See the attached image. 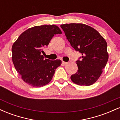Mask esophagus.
I'll return each instance as SVG.
<instances>
[{
  "label": "esophagus",
  "instance_id": "34e87169",
  "mask_svg": "<svg viewBox=\"0 0 120 120\" xmlns=\"http://www.w3.org/2000/svg\"><path fill=\"white\" fill-rule=\"evenodd\" d=\"M68 63H67V62H65V61H62V64L63 65H65L67 64Z\"/></svg>",
  "mask_w": 120,
  "mask_h": 120
}]
</instances>
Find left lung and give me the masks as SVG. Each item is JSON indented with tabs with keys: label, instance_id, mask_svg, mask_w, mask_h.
I'll return each instance as SVG.
<instances>
[{
	"label": "left lung",
	"instance_id": "8db88e82",
	"mask_svg": "<svg viewBox=\"0 0 120 120\" xmlns=\"http://www.w3.org/2000/svg\"><path fill=\"white\" fill-rule=\"evenodd\" d=\"M60 26L71 46L82 55L76 62L78 71L71 75V80L81 86L93 85L108 61L107 42L97 30L87 25L71 23Z\"/></svg>",
	"mask_w": 120,
	"mask_h": 120
}]
</instances>
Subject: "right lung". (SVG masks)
Listing matches in <instances>:
<instances>
[{
    "label": "right lung",
    "instance_id": "1",
    "mask_svg": "<svg viewBox=\"0 0 120 120\" xmlns=\"http://www.w3.org/2000/svg\"><path fill=\"white\" fill-rule=\"evenodd\" d=\"M61 33L55 25L35 26L24 31L13 44L12 58L15 68L30 86L46 85L51 81L56 69L61 65L60 60L45 59L41 53L52 37Z\"/></svg>",
    "mask_w": 120,
    "mask_h": 120
}]
</instances>
